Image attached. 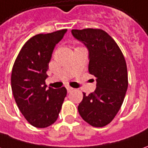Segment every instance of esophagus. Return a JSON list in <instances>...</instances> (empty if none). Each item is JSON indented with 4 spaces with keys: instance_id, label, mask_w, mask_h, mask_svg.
Listing matches in <instances>:
<instances>
[{
    "instance_id": "obj_1",
    "label": "esophagus",
    "mask_w": 148,
    "mask_h": 148,
    "mask_svg": "<svg viewBox=\"0 0 148 148\" xmlns=\"http://www.w3.org/2000/svg\"><path fill=\"white\" fill-rule=\"evenodd\" d=\"M66 89H67V91H68V92H71V91H74V88H72V87H66Z\"/></svg>"
}]
</instances>
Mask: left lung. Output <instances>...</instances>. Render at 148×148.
<instances>
[{
  "label": "left lung",
  "mask_w": 148,
  "mask_h": 148,
  "mask_svg": "<svg viewBox=\"0 0 148 148\" xmlns=\"http://www.w3.org/2000/svg\"><path fill=\"white\" fill-rule=\"evenodd\" d=\"M71 33L88 49V70L96 78L95 91L88 95L83 92L78 112L88 124L103 127L115 117L127 91L125 57L114 40L103 30L87 28L72 30Z\"/></svg>",
  "instance_id": "left-lung-1"
}]
</instances>
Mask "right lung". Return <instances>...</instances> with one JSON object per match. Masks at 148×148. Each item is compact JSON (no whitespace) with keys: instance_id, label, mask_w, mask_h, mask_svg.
Wrapping results in <instances>:
<instances>
[{"instance_id":"right-lung-1","label":"right lung","mask_w":148,"mask_h":148,"mask_svg":"<svg viewBox=\"0 0 148 148\" xmlns=\"http://www.w3.org/2000/svg\"><path fill=\"white\" fill-rule=\"evenodd\" d=\"M67 30L32 37L15 60L11 74V87L15 102L28 122L45 128L57 120L65 97L66 87L47 89L45 79L54 48Z\"/></svg>"}]
</instances>
